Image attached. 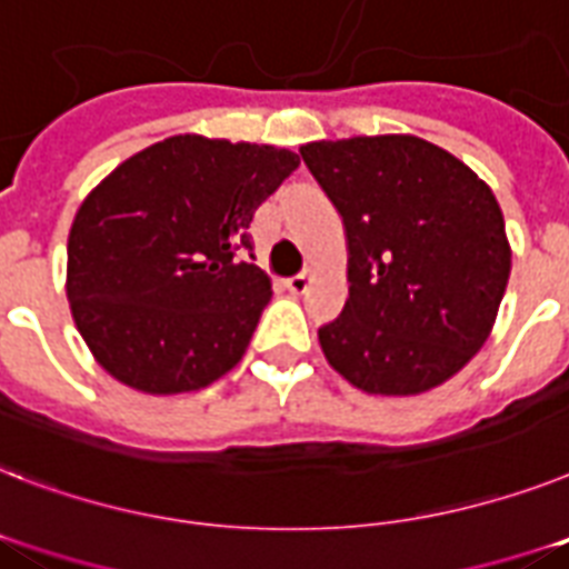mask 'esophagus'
Segmentation results:
<instances>
[{
    "label": "esophagus",
    "instance_id": "obj_1",
    "mask_svg": "<svg viewBox=\"0 0 569 569\" xmlns=\"http://www.w3.org/2000/svg\"><path fill=\"white\" fill-rule=\"evenodd\" d=\"M309 280H312V274H309V271H300V274H295L286 280V289H289L292 295H303L307 292Z\"/></svg>",
    "mask_w": 569,
    "mask_h": 569
}]
</instances>
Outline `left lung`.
Returning a JSON list of instances; mask_svg holds the SVG:
<instances>
[{
	"label": "left lung",
	"mask_w": 569,
	"mask_h": 569,
	"mask_svg": "<svg viewBox=\"0 0 569 569\" xmlns=\"http://www.w3.org/2000/svg\"><path fill=\"white\" fill-rule=\"evenodd\" d=\"M348 233V300L318 330L327 362L368 395H420L488 339L511 248L491 187L412 133L300 149Z\"/></svg>",
	"instance_id": "1"
}]
</instances>
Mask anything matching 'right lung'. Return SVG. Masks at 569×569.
Listing matches in <instances>:
<instances>
[{"instance_id":"add662e5","label":"right lung","mask_w":569,"mask_h":569,"mask_svg":"<svg viewBox=\"0 0 569 569\" xmlns=\"http://www.w3.org/2000/svg\"><path fill=\"white\" fill-rule=\"evenodd\" d=\"M300 166L274 146L178 133L128 157L78 207L67 298L96 362L146 395L216 382L271 300L253 212Z\"/></svg>"}]
</instances>
